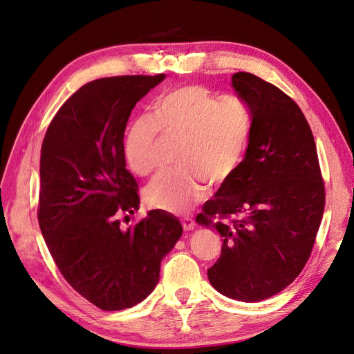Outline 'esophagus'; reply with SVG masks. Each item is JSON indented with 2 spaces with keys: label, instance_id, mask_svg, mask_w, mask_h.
I'll return each mask as SVG.
<instances>
[{
  "label": "esophagus",
  "instance_id": "34e87169",
  "mask_svg": "<svg viewBox=\"0 0 354 354\" xmlns=\"http://www.w3.org/2000/svg\"><path fill=\"white\" fill-rule=\"evenodd\" d=\"M181 226H183V229L186 232H190V230L195 229V221L192 220L190 217H185V218H181Z\"/></svg>",
  "mask_w": 354,
  "mask_h": 354
}]
</instances>
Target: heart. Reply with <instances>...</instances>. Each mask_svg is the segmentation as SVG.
<instances>
[{
  "instance_id": "heart-1",
  "label": "heart",
  "mask_w": 354,
  "mask_h": 354,
  "mask_svg": "<svg viewBox=\"0 0 354 354\" xmlns=\"http://www.w3.org/2000/svg\"><path fill=\"white\" fill-rule=\"evenodd\" d=\"M251 112L242 99H218L199 84H186L158 100L153 116H138L124 140L125 162L138 177L155 168L158 133L180 138L174 173L156 176L145 189L151 207L186 212L236 173L248 147Z\"/></svg>"
}]
</instances>
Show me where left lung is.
I'll return each mask as SVG.
<instances>
[{
	"mask_svg": "<svg viewBox=\"0 0 354 354\" xmlns=\"http://www.w3.org/2000/svg\"><path fill=\"white\" fill-rule=\"evenodd\" d=\"M232 87L251 112V136L234 176L202 208L196 223L221 236L208 269L223 295L259 303L301 273L325 208L316 143L298 104L248 72Z\"/></svg>",
	"mask_w": 354,
	"mask_h": 354,
	"instance_id": "obj_1",
	"label": "left lung"
}]
</instances>
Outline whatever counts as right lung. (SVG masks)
<instances>
[{"mask_svg": "<svg viewBox=\"0 0 354 354\" xmlns=\"http://www.w3.org/2000/svg\"><path fill=\"white\" fill-rule=\"evenodd\" d=\"M164 80V73L131 75L82 85L53 118L42 142V236L68 283L106 312L143 301L159 281L160 261L183 234L178 218L159 209L128 229L118 220L140 207L125 168L128 118Z\"/></svg>", "mask_w": 354, "mask_h": 354, "instance_id": "add662e5", "label": "right lung"}]
</instances>
